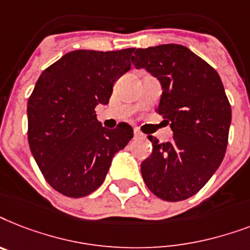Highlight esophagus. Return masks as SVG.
Wrapping results in <instances>:
<instances>
[{"label": "esophagus", "mask_w": 250, "mask_h": 250, "mask_svg": "<svg viewBox=\"0 0 250 250\" xmlns=\"http://www.w3.org/2000/svg\"><path fill=\"white\" fill-rule=\"evenodd\" d=\"M134 137L135 138H145V134H143V133H141V131L135 129V130H134Z\"/></svg>", "instance_id": "1"}]
</instances>
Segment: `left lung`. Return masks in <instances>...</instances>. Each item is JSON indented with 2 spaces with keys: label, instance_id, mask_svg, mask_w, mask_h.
I'll return each instance as SVG.
<instances>
[{
  "label": "left lung",
  "instance_id": "8db88e82",
  "mask_svg": "<svg viewBox=\"0 0 250 250\" xmlns=\"http://www.w3.org/2000/svg\"><path fill=\"white\" fill-rule=\"evenodd\" d=\"M135 68L159 79L163 95L156 112L173 139L152 142L141 165L149 191L167 201H182L200 191L222 163L231 124V105L221 77L186 46L167 43L134 50Z\"/></svg>",
  "mask_w": 250,
  "mask_h": 250
}]
</instances>
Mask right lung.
<instances>
[{"mask_svg": "<svg viewBox=\"0 0 250 250\" xmlns=\"http://www.w3.org/2000/svg\"><path fill=\"white\" fill-rule=\"evenodd\" d=\"M135 49L75 50L41 73L28 99V143L40 170L58 192L83 197L103 183L116 152L133 138L125 123L108 130L95 107L130 69Z\"/></svg>", "mask_w": 250, "mask_h": 250, "instance_id": "add662e5", "label": "right lung"}]
</instances>
